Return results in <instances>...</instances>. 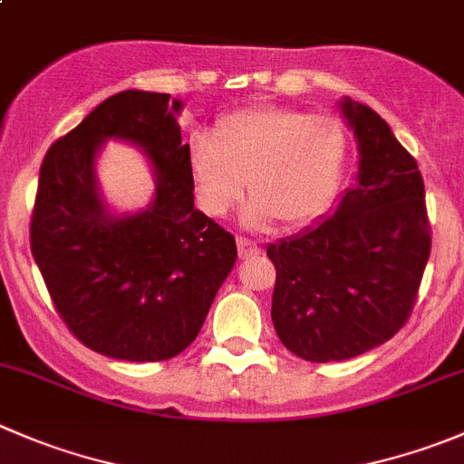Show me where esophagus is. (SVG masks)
I'll return each mask as SVG.
<instances>
[{
	"mask_svg": "<svg viewBox=\"0 0 464 464\" xmlns=\"http://www.w3.org/2000/svg\"><path fill=\"white\" fill-rule=\"evenodd\" d=\"M237 254H240V258H251V256L260 254V246L246 237H237Z\"/></svg>",
	"mask_w": 464,
	"mask_h": 464,
	"instance_id": "esophagus-1",
	"label": "esophagus"
}]
</instances>
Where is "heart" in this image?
Here are the masks:
<instances>
[{"mask_svg":"<svg viewBox=\"0 0 464 464\" xmlns=\"http://www.w3.org/2000/svg\"><path fill=\"white\" fill-rule=\"evenodd\" d=\"M346 133L331 115L295 108H246L227 115L218 131L188 142L197 204L224 218L245 195L242 222L267 231L278 219L305 227L331 206L346 168Z\"/></svg>","mask_w":464,"mask_h":464,"instance_id":"heart-1","label":"heart"}]
</instances>
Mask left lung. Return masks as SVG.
Listing matches in <instances>:
<instances>
[{
    "mask_svg": "<svg viewBox=\"0 0 464 464\" xmlns=\"http://www.w3.org/2000/svg\"><path fill=\"white\" fill-rule=\"evenodd\" d=\"M358 145L352 188L322 222L267 246L276 267L272 322L295 356L349 361L406 324L430 256L415 159L370 106L337 102Z\"/></svg>",
    "mask_w": 464,
    "mask_h": 464,
    "instance_id": "left-lung-1",
    "label": "left lung"
}]
</instances>
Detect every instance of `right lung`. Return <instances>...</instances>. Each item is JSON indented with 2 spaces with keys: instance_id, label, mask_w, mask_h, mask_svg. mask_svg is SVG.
<instances>
[{
  "instance_id": "1",
  "label": "right lung",
  "mask_w": 464,
  "mask_h": 464,
  "mask_svg": "<svg viewBox=\"0 0 464 464\" xmlns=\"http://www.w3.org/2000/svg\"><path fill=\"white\" fill-rule=\"evenodd\" d=\"M181 99L124 90L49 147L31 218V254L63 322L88 349L131 362L169 361L195 342L236 265L231 233L195 208ZM143 151L155 197L120 214L96 160L106 141Z\"/></svg>"
}]
</instances>
